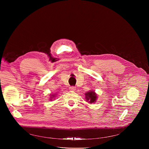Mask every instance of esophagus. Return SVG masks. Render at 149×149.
Wrapping results in <instances>:
<instances>
[{"instance_id": "esophagus-1", "label": "esophagus", "mask_w": 149, "mask_h": 149, "mask_svg": "<svg viewBox=\"0 0 149 149\" xmlns=\"http://www.w3.org/2000/svg\"><path fill=\"white\" fill-rule=\"evenodd\" d=\"M69 88H70V90H71V91H75L76 90V87L74 86H71Z\"/></svg>"}]
</instances>
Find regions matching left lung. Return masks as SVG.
I'll return each instance as SVG.
<instances>
[{
    "mask_svg": "<svg viewBox=\"0 0 149 149\" xmlns=\"http://www.w3.org/2000/svg\"><path fill=\"white\" fill-rule=\"evenodd\" d=\"M86 98L90 103L94 102L97 99V95L94 91H90L86 94Z\"/></svg>",
    "mask_w": 149,
    "mask_h": 149,
    "instance_id": "obj_1",
    "label": "left lung"
}]
</instances>
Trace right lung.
<instances>
[{"instance_id": "obj_1", "label": "right lung", "mask_w": 149, "mask_h": 149, "mask_svg": "<svg viewBox=\"0 0 149 149\" xmlns=\"http://www.w3.org/2000/svg\"><path fill=\"white\" fill-rule=\"evenodd\" d=\"M52 96H53V97H54V95H52Z\"/></svg>"}]
</instances>
